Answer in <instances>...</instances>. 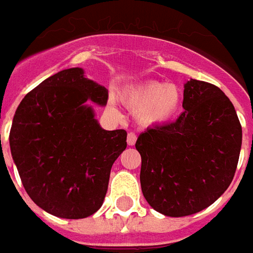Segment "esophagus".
<instances>
[{
    "mask_svg": "<svg viewBox=\"0 0 253 253\" xmlns=\"http://www.w3.org/2000/svg\"><path fill=\"white\" fill-rule=\"evenodd\" d=\"M137 141V136L133 132L128 133V137H126V142H128L129 146H133Z\"/></svg>",
    "mask_w": 253,
    "mask_h": 253,
    "instance_id": "esophagus-1",
    "label": "esophagus"
}]
</instances>
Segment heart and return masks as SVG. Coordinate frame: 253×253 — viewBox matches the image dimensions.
Masks as SVG:
<instances>
[{
	"label": "heart",
	"mask_w": 253,
	"mask_h": 253,
	"mask_svg": "<svg viewBox=\"0 0 253 253\" xmlns=\"http://www.w3.org/2000/svg\"><path fill=\"white\" fill-rule=\"evenodd\" d=\"M183 102V91L176 84L149 81L133 87L125 95L124 103L137 112L138 120L145 125L169 123L176 116ZM112 107V104H110Z\"/></svg>",
	"instance_id": "heart-1"
}]
</instances>
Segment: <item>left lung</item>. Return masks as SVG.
<instances>
[{
  "label": "left lung",
  "mask_w": 253,
  "mask_h": 253,
  "mask_svg": "<svg viewBox=\"0 0 253 253\" xmlns=\"http://www.w3.org/2000/svg\"><path fill=\"white\" fill-rule=\"evenodd\" d=\"M184 112L176 121L147 128L137 138L141 188L163 215L207 209L231 184L242 147V126L230 99L208 82L184 84Z\"/></svg>",
  "instance_id": "left-lung-1"
}]
</instances>
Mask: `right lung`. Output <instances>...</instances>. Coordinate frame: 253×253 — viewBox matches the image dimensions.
I'll use <instances>...</instances> for the list:
<instances>
[{
    "label": "right lung",
    "instance_id": "1",
    "mask_svg": "<svg viewBox=\"0 0 253 253\" xmlns=\"http://www.w3.org/2000/svg\"><path fill=\"white\" fill-rule=\"evenodd\" d=\"M108 90L82 68L56 73L28 92L10 129V150L31 200L46 213L80 219L98 211L111 169L126 147L124 129L106 130L88 100L106 106Z\"/></svg>",
    "mask_w": 253,
    "mask_h": 253
}]
</instances>
